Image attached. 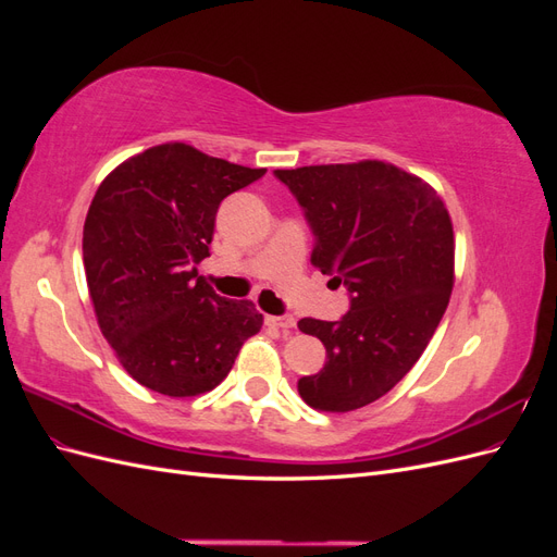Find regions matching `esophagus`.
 Segmentation results:
<instances>
[{
  "instance_id": "esophagus-1",
  "label": "esophagus",
  "mask_w": 557,
  "mask_h": 557,
  "mask_svg": "<svg viewBox=\"0 0 557 557\" xmlns=\"http://www.w3.org/2000/svg\"><path fill=\"white\" fill-rule=\"evenodd\" d=\"M264 320H267V325L278 327L283 332H288V330L295 327V318L293 315H267Z\"/></svg>"
}]
</instances>
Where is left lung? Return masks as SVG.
Returning a JSON list of instances; mask_svg holds the SVG:
<instances>
[{"label": "left lung", "mask_w": 557, "mask_h": 557, "mask_svg": "<svg viewBox=\"0 0 557 557\" xmlns=\"http://www.w3.org/2000/svg\"><path fill=\"white\" fill-rule=\"evenodd\" d=\"M315 234L311 264L350 293L342 320L301 318L327 362L301 376L309 407L346 413L376 401L411 372L448 307L455 239L430 183L381 160L276 170Z\"/></svg>", "instance_id": "1"}]
</instances>
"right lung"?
Here are the masks:
<instances>
[{"label":"right lung","instance_id":"right-lung-1","mask_svg":"<svg viewBox=\"0 0 557 557\" xmlns=\"http://www.w3.org/2000/svg\"><path fill=\"white\" fill-rule=\"evenodd\" d=\"M264 172L170 141L99 183L83 225L90 299L115 358L153 393L213 391L260 332L256 305L215 295L197 264L209 258L221 201Z\"/></svg>","mask_w":557,"mask_h":557}]
</instances>
